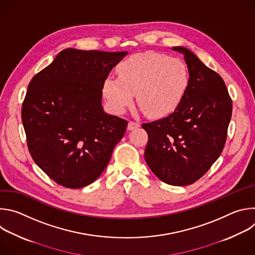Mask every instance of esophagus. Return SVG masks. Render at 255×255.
<instances>
[{"label": "esophagus", "mask_w": 255, "mask_h": 255, "mask_svg": "<svg viewBox=\"0 0 255 255\" xmlns=\"http://www.w3.org/2000/svg\"><path fill=\"white\" fill-rule=\"evenodd\" d=\"M140 127V123L139 122H135V121H130L128 123V130H134Z\"/></svg>", "instance_id": "esophagus-1"}]
</instances>
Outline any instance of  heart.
Wrapping results in <instances>:
<instances>
[{"label": "heart", "mask_w": 255, "mask_h": 255, "mask_svg": "<svg viewBox=\"0 0 255 255\" xmlns=\"http://www.w3.org/2000/svg\"><path fill=\"white\" fill-rule=\"evenodd\" d=\"M118 78L109 77L103 93L115 113H123L133 104L134 95L142 112L161 118L173 112L183 100L190 82L186 64L157 52L138 53L118 66Z\"/></svg>", "instance_id": "obj_1"}]
</instances>
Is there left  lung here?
<instances>
[{"instance_id": "8db88e82", "label": "left lung", "mask_w": 255, "mask_h": 255, "mask_svg": "<svg viewBox=\"0 0 255 255\" xmlns=\"http://www.w3.org/2000/svg\"><path fill=\"white\" fill-rule=\"evenodd\" d=\"M190 82L169 116L142 124L148 134L144 157L163 183L188 186L201 178L222 153L232 115V100L223 79L185 47Z\"/></svg>"}]
</instances>
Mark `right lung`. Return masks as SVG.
Listing matches in <instances>:
<instances>
[{
  "instance_id": "add662e5",
  "label": "right lung",
  "mask_w": 255,
  "mask_h": 255,
  "mask_svg": "<svg viewBox=\"0 0 255 255\" xmlns=\"http://www.w3.org/2000/svg\"><path fill=\"white\" fill-rule=\"evenodd\" d=\"M126 54L67 48L29 83L21 112L28 149L56 184H92L124 136L128 122L104 112L102 90Z\"/></svg>"
}]
</instances>
